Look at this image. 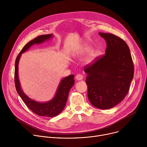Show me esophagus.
Here are the masks:
<instances>
[{
	"mask_svg": "<svg viewBox=\"0 0 147 147\" xmlns=\"http://www.w3.org/2000/svg\"><path fill=\"white\" fill-rule=\"evenodd\" d=\"M76 78L77 80H81L83 78V76L82 74H78L76 75Z\"/></svg>",
	"mask_w": 147,
	"mask_h": 147,
	"instance_id": "34e87169",
	"label": "esophagus"
}]
</instances>
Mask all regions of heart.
Segmentation results:
<instances>
[{
  "mask_svg": "<svg viewBox=\"0 0 147 147\" xmlns=\"http://www.w3.org/2000/svg\"><path fill=\"white\" fill-rule=\"evenodd\" d=\"M90 48H86V51H90Z\"/></svg>",
  "mask_w": 147,
  "mask_h": 147,
  "instance_id": "1",
  "label": "heart"
}]
</instances>
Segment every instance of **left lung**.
Masks as SVG:
<instances>
[{"label": "left lung", "instance_id": "1", "mask_svg": "<svg viewBox=\"0 0 147 147\" xmlns=\"http://www.w3.org/2000/svg\"><path fill=\"white\" fill-rule=\"evenodd\" d=\"M107 42L105 53L84 67L87 73L88 98L95 107L113 108L128 94L134 76V64L129 48L120 37L99 32Z\"/></svg>", "mask_w": 147, "mask_h": 147}]
</instances>
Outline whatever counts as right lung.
<instances>
[{
  "instance_id": "1",
  "label": "right lung",
  "mask_w": 147,
  "mask_h": 147,
  "mask_svg": "<svg viewBox=\"0 0 147 147\" xmlns=\"http://www.w3.org/2000/svg\"><path fill=\"white\" fill-rule=\"evenodd\" d=\"M51 37H52V34L40 35L27 43L16 57L14 70V82L16 89L21 98L26 105V106L32 112L37 115L49 117L58 115L65 107L70 90L74 84V75H70L64 78L60 81L56 95L51 100L45 103H40L29 98L21 89L18 77V65L22 53L26 52L32 45L43 42Z\"/></svg>"
}]
</instances>
